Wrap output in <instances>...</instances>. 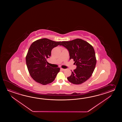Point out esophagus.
Segmentation results:
<instances>
[{
    "instance_id": "esophagus-1",
    "label": "esophagus",
    "mask_w": 122,
    "mask_h": 122,
    "mask_svg": "<svg viewBox=\"0 0 122 122\" xmlns=\"http://www.w3.org/2000/svg\"><path fill=\"white\" fill-rule=\"evenodd\" d=\"M61 70H62L63 71H65V70H66V69H63V68H61Z\"/></svg>"
}]
</instances>
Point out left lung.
Segmentation results:
<instances>
[{"label": "left lung", "mask_w": 122, "mask_h": 122, "mask_svg": "<svg viewBox=\"0 0 122 122\" xmlns=\"http://www.w3.org/2000/svg\"><path fill=\"white\" fill-rule=\"evenodd\" d=\"M68 50L70 60L73 59L76 68L71 71L67 80L74 84H81L90 78L96 63L95 52L93 47L81 39L62 41L60 44Z\"/></svg>", "instance_id": "left-lung-1"}]
</instances>
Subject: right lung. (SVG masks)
I'll use <instances>...</instances> for the list:
<instances>
[{
  "mask_svg": "<svg viewBox=\"0 0 122 122\" xmlns=\"http://www.w3.org/2000/svg\"><path fill=\"white\" fill-rule=\"evenodd\" d=\"M61 43L43 38L30 45L26 56V64L31 77L37 82L45 85L55 80L60 68L50 67L47 59L51 56L52 49Z\"/></svg>",
  "mask_w": 122,
  "mask_h": 122,
  "instance_id": "obj_1",
  "label": "right lung"
}]
</instances>
